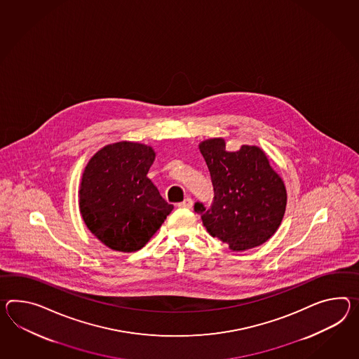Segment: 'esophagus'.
I'll return each mask as SVG.
<instances>
[{"label":"esophagus","instance_id":"esophagus-1","mask_svg":"<svg viewBox=\"0 0 359 359\" xmlns=\"http://www.w3.org/2000/svg\"><path fill=\"white\" fill-rule=\"evenodd\" d=\"M177 206H179V208H184V209H191L193 206V200L191 197H187L183 202L177 203Z\"/></svg>","mask_w":359,"mask_h":359}]
</instances>
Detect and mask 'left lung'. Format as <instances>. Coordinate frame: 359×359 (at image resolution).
Wrapping results in <instances>:
<instances>
[{"instance_id": "left-lung-1", "label": "left lung", "mask_w": 359, "mask_h": 359, "mask_svg": "<svg viewBox=\"0 0 359 359\" xmlns=\"http://www.w3.org/2000/svg\"><path fill=\"white\" fill-rule=\"evenodd\" d=\"M210 171L214 198L210 208L194 203V211L211 236L235 252L266 243L285 212L287 191L261 149L243 145L227 151L223 139L200 144Z\"/></svg>"}]
</instances>
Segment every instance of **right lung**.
<instances>
[{
    "mask_svg": "<svg viewBox=\"0 0 359 359\" xmlns=\"http://www.w3.org/2000/svg\"><path fill=\"white\" fill-rule=\"evenodd\" d=\"M154 150L122 141L98 150L84 170L80 212L95 236L118 252H136L162 226L174 206L149 179Z\"/></svg>",
    "mask_w": 359,
    "mask_h": 359,
    "instance_id": "right-lung-1",
    "label": "right lung"
}]
</instances>
